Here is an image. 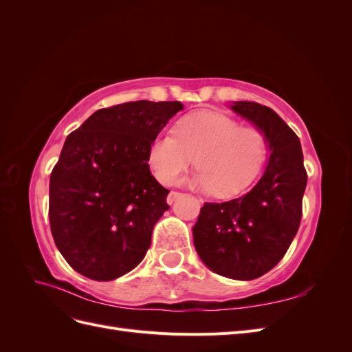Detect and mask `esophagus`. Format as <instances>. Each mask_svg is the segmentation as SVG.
Segmentation results:
<instances>
[{
	"label": "esophagus",
	"mask_w": 352,
	"mask_h": 352,
	"mask_svg": "<svg viewBox=\"0 0 352 352\" xmlns=\"http://www.w3.org/2000/svg\"><path fill=\"white\" fill-rule=\"evenodd\" d=\"M180 195H182V194L176 192V190H170V194L167 195V202H168V204H173V202H175Z\"/></svg>",
	"instance_id": "obj_1"
}]
</instances>
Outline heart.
I'll use <instances>...</instances> for the list:
<instances>
[{"label": "heart", "mask_w": 352, "mask_h": 352, "mask_svg": "<svg viewBox=\"0 0 352 352\" xmlns=\"http://www.w3.org/2000/svg\"><path fill=\"white\" fill-rule=\"evenodd\" d=\"M267 136L229 116L211 111L189 114L173 132L158 135L148 150V164L158 182L170 185L195 164L188 182L204 192L230 198L248 189L267 160Z\"/></svg>", "instance_id": "b5f03b06"}]
</instances>
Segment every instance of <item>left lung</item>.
Returning <instances> with one entry per match:
<instances>
[{
  "instance_id": "8db88e82",
  "label": "left lung",
  "mask_w": 352,
  "mask_h": 352,
  "mask_svg": "<svg viewBox=\"0 0 352 352\" xmlns=\"http://www.w3.org/2000/svg\"><path fill=\"white\" fill-rule=\"evenodd\" d=\"M230 109L267 136L269 162L247 195L206 202L192 235L199 258L211 272L252 280L272 270L295 238L307 172L301 142L278 113L251 101H235Z\"/></svg>"
}]
</instances>
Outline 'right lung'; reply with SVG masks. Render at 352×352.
Instances as JSON below:
<instances>
[{
  "label": "right lung",
  "instance_id": "right-lung-1",
  "mask_svg": "<svg viewBox=\"0 0 352 352\" xmlns=\"http://www.w3.org/2000/svg\"><path fill=\"white\" fill-rule=\"evenodd\" d=\"M179 101H133L95 111L63 145L50 177V226L73 270L114 280L140 264L168 190L148 166V150Z\"/></svg>",
  "mask_w": 352,
  "mask_h": 352
}]
</instances>
